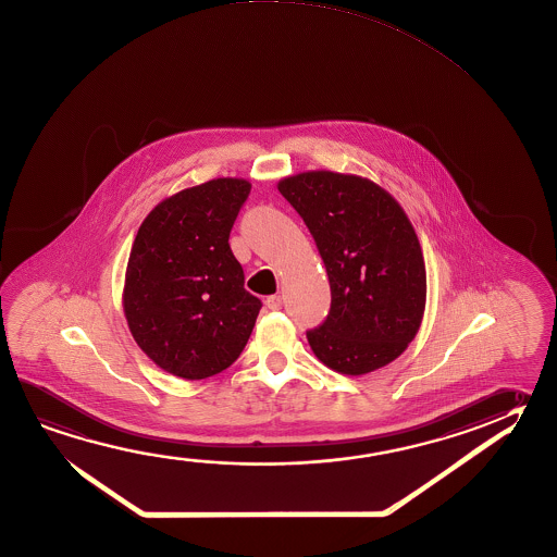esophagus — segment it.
<instances>
[{
	"instance_id": "1",
	"label": "esophagus",
	"mask_w": 557,
	"mask_h": 557,
	"mask_svg": "<svg viewBox=\"0 0 557 557\" xmlns=\"http://www.w3.org/2000/svg\"><path fill=\"white\" fill-rule=\"evenodd\" d=\"M282 305V295H270V297L265 299V307H268L270 311H280Z\"/></svg>"
}]
</instances>
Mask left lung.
Masks as SVG:
<instances>
[{
	"label": "left lung",
	"mask_w": 557,
	"mask_h": 557,
	"mask_svg": "<svg viewBox=\"0 0 557 557\" xmlns=\"http://www.w3.org/2000/svg\"><path fill=\"white\" fill-rule=\"evenodd\" d=\"M277 189L301 215L331 282V311L307 332L314 356L344 375L397 360L426 307L419 236L395 197L368 177L312 170Z\"/></svg>",
	"instance_id": "8db88e82"
}]
</instances>
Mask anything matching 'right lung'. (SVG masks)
Here are the masks:
<instances>
[{"label":"right lung","mask_w":557,"mask_h":557,"mask_svg":"<svg viewBox=\"0 0 557 557\" xmlns=\"http://www.w3.org/2000/svg\"><path fill=\"white\" fill-rule=\"evenodd\" d=\"M250 194L243 177H216L160 201L128 256L123 311L158 368L206 380L245 350L262 302L245 289L228 235Z\"/></svg>","instance_id":"1"}]
</instances>
